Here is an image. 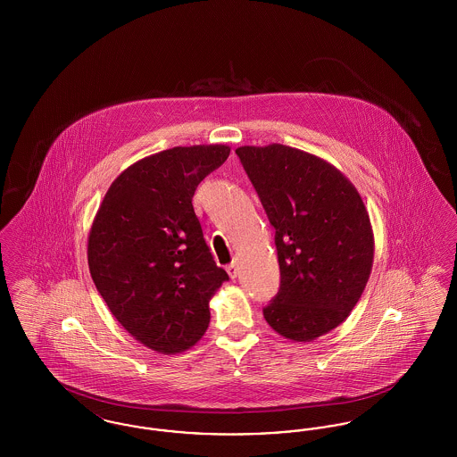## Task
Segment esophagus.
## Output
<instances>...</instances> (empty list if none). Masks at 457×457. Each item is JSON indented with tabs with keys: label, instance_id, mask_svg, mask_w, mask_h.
Masks as SVG:
<instances>
[{
	"label": "esophagus",
	"instance_id": "obj_1",
	"mask_svg": "<svg viewBox=\"0 0 457 457\" xmlns=\"http://www.w3.org/2000/svg\"><path fill=\"white\" fill-rule=\"evenodd\" d=\"M226 270H228V274H229V278H231V279H237L239 270L238 259H235V261L231 262V263L226 267Z\"/></svg>",
	"mask_w": 457,
	"mask_h": 457
}]
</instances>
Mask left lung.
<instances>
[{"mask_svg":"<svg viewBox=\"0 0 457 457\" xmlns=\"http://www.w3.org/2000/svg\"><path fill=\"white\" fill-rule=\"evenodd\" d=\"M276 229L278 296L263 319L293 343L341 326L373 265V229L356 187L334 164L283 144L237 149Z\"/></svg>","mask_w":457,"mask_h":457,"instance_id":"8db88e82","label":"left lung"}]
</instances>
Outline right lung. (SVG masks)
Instances as JSON below:
<instances>
[{"mask_svg":"<svg viewBox=\"0 0 457 457\" xmlns=\"http://www.w3.org/2000/svg\"><path fill=\"white\" fill-rule=\"evenodd\" d=\"M229 151L202 144L133 162L92 220V281L131 337L161 354L195 346L211 322V298L229 279L212 261L192 205L198 183Z\"/></svg>","mask_w":457,"mask_h":457,"instance_id":"right-lung-1","label":"right lung"}]
</instances>
